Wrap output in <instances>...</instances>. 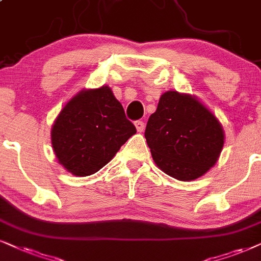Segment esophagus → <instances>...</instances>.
<instances>
[{"mask_svg":"<svg viewBox=\"0 0 261 261\" xmlns=\"http://www.w3.org/2000/svg\"><path fill=\"white\" fill-rule=\"evenodd\" d=\"M135 126H136V130L138 131V133H142V131L144 130V123L141 120L135 121Z\"/></svg>","mask_w":261,"mask_h":261,"instance_id":"obj_1","label":"esophagus"}]
</instances>
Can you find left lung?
Wrapping results in <instances>:
<instances>
[{
  "mask_svg": "<svg viewBox=\"0 0 261 261\" xmlns=\"http://www.w3.org/2000/svg\"><path fill=\"white\" fill-rule=\"evenodd\" d=\"M144 136L156 166L183 182L208 172L225 141L220 121L199 98L174 90L160 96Z\"/></svg>",
  "mask_w": 261,
  "mask_h": 261,
  "instance_id": "obj_1",
  "label": "left lung"
}]
</instances>
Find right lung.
<instances>
[{"instance_id":"add662e5","label":"right lung","mask_w":261,"mask_h":261,"mask_svg":"<svg viewBox=\"0 0 261 261\" xmlns=\"http://www.w3.org/2000/svg\"><path fill=\"white\" fill-rule=\"evenodd\" d=\"M136 127L108 85L83 89L65 105L51 127L59 164L77 177L90 176L113 159Z\"/></svg>"}]
</instances>
